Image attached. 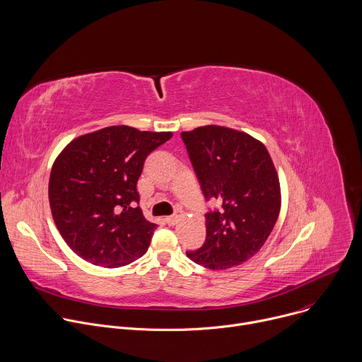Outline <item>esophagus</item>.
I'll use <instances>...</instances> for the list:
<instances>
[{"mask_svg":"<svg viewBox=\"0 0 362 362\" xmlns=\"http://www.w3.org/2000/svg\"><path fill=\"white\" fill-rule=\"evenodd\" d=\"M180 218H182V212H179V211H177L175 215L168 216V218H166V222H168L169 225H175V223H177V222H179V219H180Z\"/></svg>","mask_w":362,"mask_h":362,"instance_id":"obj_1","label":"esophagus"}]
</instances>
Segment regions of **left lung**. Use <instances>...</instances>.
<instances>
[{"label":"left lung","instance_id":"8db88e82","mask_svg":"<svg viewBox=\"0 0 362 362\" xmlns=\"http://www.w3.org/2000/svg\"><path fill=\"white\" fill-rule=\"evenodd\" d=\"M180 136L206 200L219 203L204 214V243L186 255L214 271L240 265L264 246L279 215L281 187L269 153L259 140L222 126Z\"/></svg>","mask_w":362,"mask_h":362}]
</instances>
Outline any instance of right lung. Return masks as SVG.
<instances>
[{
	"instance_id": "right-lung-1",
	"label": "right lung",
	"mask_w": 362,
	"mask_h": 362,
	"mask_svg": "<svg viewBox=\"0 0 362 362\" xmlns=\"http://www.w3.org/2000/svg\"><path fill=\"white\" fill-rule=\"evenodd\" d=\"M170 137L110 126L74 139L60 153L49 175V208L81 259L119 268L144 255L158 225L139 206L137 180L146 158Z\"/></svg>"
}]
</instances>
